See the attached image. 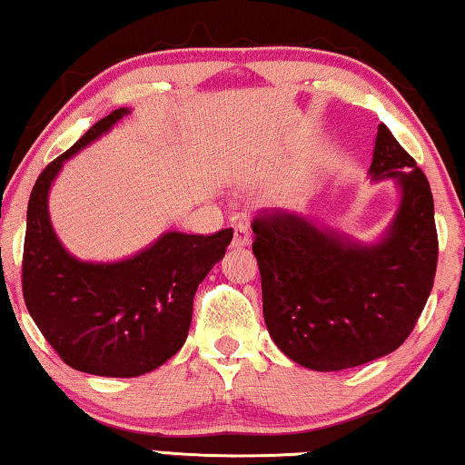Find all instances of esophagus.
<instances>
[{
	"mask_svg": "<svg viewBox=\"0 0 465 465\" xmlns=\"http://www.w3.org/2000/svg\"><path fill=\"white\" fill-rule=\"evenodd\" d=\"M252 243V234H249L247 226L243 222L234 224V234H232V247H247Z\"/></svg>",
	"mask_w": 465,
	"mask_h": 465,
	"instance_id": "34e87169",
	"label": "esophagus"
}]
</instances>
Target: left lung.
I'll list each match as a JSON object with an SVG mask.
<instances>
[{"instance_id":"obj_1","label":"left lung","mask_w":465,"mask_h":465,"mask_svg":"<svg viewBox=\"0 0 465 465\" xmlns=\"http://www.w3.org/2000/svg\"><path fill=\"white\" fill-rule=\"evenodd\" d=\"M373 183L394 180L401 201L371 243L282 210L253 220L268 333L312 371H341L394 352L432 292L439 237L434 199L415 159L378 125Z\"/></svg>"}]
</instances>
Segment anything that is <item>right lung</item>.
Masks as SVG:
<instances>
[{"instance_id":"add662e5","label":"right lung","mask_w":465,"mask_h":465,"mask_svg":"<svg viewBox=\"0 0 465 465\" xmlns=\"http://www.w3.org/2000/svg\"><path fill=\"white\" fill-rule=\"evenodd\" d=\"M130 109L94 124L39 173L26 207L23 295L26 311L60 359L103 378H138L163 365L186 341L199 282L224 258L232 228L210 237L167 231L117 262H85L54 232L48 194L64 161Z\"/></svg>"}]
</instances>
